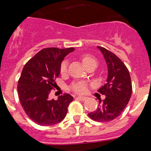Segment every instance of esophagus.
I'll list each match as a JSON object with an SVG mask.
<instances>
[{
  "label": "esophagus",
  "mask_w": 151,
  "mask_h": 151,
  "mask_svg": "<svg viewBox=\"0 0 151 151\" xmlns=\"http://www.w3.org/2000/svg\"><path fill=\"white\" fill-rule=\"evenodd\" d=\"M77 98L79 99H80L81 101H85V100L87 99V97L85 96H77Z\"/></svg>",
  "instance_id": "1"
}]
</instances>
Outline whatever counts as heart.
<instances>
[{
    "mask_svg": "<svg viewBox=\"0 0 151 151\" xmlns=\"http://www.w3.org/2000/svg\"><path fill=\"white\" fill-rule=\"evenodd\" d=\"M81 59L85 67H88L93 63H96V59L90 55H84L82 56ZM67 68H68V62L67 60H63L60 67V72L62 75L66 74ZM71 90L77 93H84L87 91V85L84 83H77L71 86Z\"/></svg>",
    "mask_w": 151,
    "mask_h": 151,
    "instance_id": "obj_1",
    "label": "heart"
}]
</instances>
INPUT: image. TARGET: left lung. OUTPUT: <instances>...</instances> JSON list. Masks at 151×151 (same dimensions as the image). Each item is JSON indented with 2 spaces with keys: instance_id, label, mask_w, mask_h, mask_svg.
Wrapping results in <instances>:
<instances>
[{
  "instance_id": "8db88e82",
  "label": "left lung",
  "mask_w": 151,
  "mask_h": 151,
  "mask_svg": "<svg viewBox=\"0 0 151 151\" xmlns=\"http://www.w3.org/2000/svg\"><path fill=\"white\" fill-rule=\"evenodd\" d=\"M97 47L107 66L106 83L98 91L106 98L102 101L99 99V107L88 116L99 122H109L119 116L129 103L132 93V81L129 70L118 56L104 47Z\"/></svg>"
}]
</instances>
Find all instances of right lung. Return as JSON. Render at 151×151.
<instances>
[{"label": "right lung", "mask_w": 151, "mask_h": 151, "mask_svg": "<svg viewBox=\"0 0 151 151\" xmlns=\"http://www.w3.org/2000/svg\"><path fill=\"white\" fill-rule=\"evenodd\" d=\"M74 50L70 47L45 48L35 55L23 67L18 81L19 101L27 115L41 126H52L63 121L74 98L70 94L50 99V91L56 85L64 58Z\"/></svg>", "instance_id": "obj_1"}]
</instances>
